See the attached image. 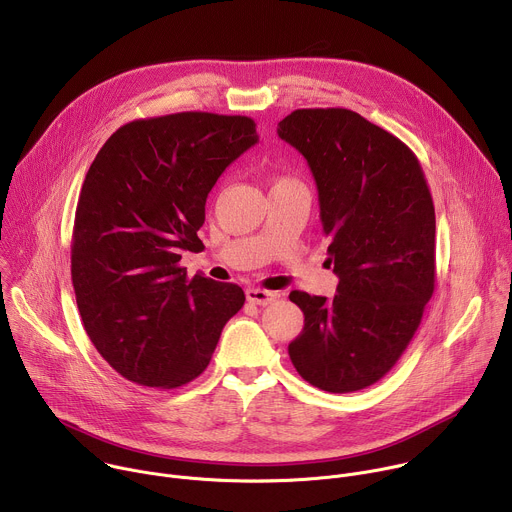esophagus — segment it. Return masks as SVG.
Returning <instances> with one entry per match:
<instances>
[{"mask_svg":"<svg viewBox=\"0 0 512 512\" xmlns=\"http://www.w3.org/2000/svg\"><path fill=\"white\" fill-rule=\"evenodd\" d=\"M277 298H279V294H275V291H267V289H259V287H249L247 289V300L257 304V306H269Z\"/></svg>","mask_w":512,"mask_h":512,"instance_id":"1","label":"esophagus"}]
</instances>
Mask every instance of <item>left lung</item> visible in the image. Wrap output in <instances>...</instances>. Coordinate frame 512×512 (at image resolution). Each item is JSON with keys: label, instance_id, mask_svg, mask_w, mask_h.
Listing matches in <instances>:
<instances>
[{"label": "left lung", "instance_id": "1", "mask_svg": "<svg viewBox=\"0 0 512 512\" xmlns=\"http://www.w3.org/2000/svg\"><path fill=\"white\" fill-rule=\"evenodd\" d=\"M277 135L308 160L340 279L332 300L289 294L304 312L289 358L322 391H360L393 369L433 294L435 210L425 174L399 137L350 109H298Z\"/></svg>", "mask_w": 512, "mask_h": 512}]
</instances>
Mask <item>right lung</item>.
Listing matches in <instances>:
<instances>
[{"label": "right lung", "instance_id": "right-lung-1", "mask_svg": "<svg viewBox=\"0 0 512 512\" xmlns=\"http://www.w3.org/2000/svg\"><path fill=\"white\" fill-rule=\"evenodd\" d=\"M257 141L251 117L184 111L125 123L93 160L70 273L87 336L127 381H194L243 308L239 285L188 279L178 263L202 249L196 233L218 176Z\"/></svg>", "mask_w": 512, "mask_h": 512}]
</instances>
